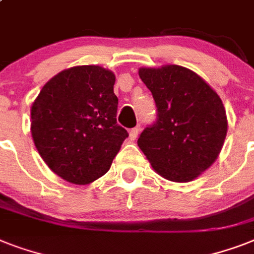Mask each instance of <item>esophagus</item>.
<instances>
[{
	"label": "esophagus",
	"mask_w": 254,
	"mask_h": 254,
	"mask_svg": "<svg viewBox=\"0 0 254 254\" xmlns=\"http://www.w3.org/2000/svg\"><path fill=\"white\" fill-rule=\"evenodd\" d=\"M138 133H139V127H133V129L129 130V138H130L131 141H134V139L138 137Z\"/></svg>",
	"instance_id": "1"
}]
</instances>
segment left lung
Instances as JSON below:
<instances>
[{"label": "left lung", "instance_id": "obj_1", "mask_svg": "<svg viewBox=\"0 0 254 254\" xmlns=\"http://www.w3.org/2000/svg\"><path fill=\"white\" fill-rule=\"evenodd\" d=\"M158 109L154 125L139 135V149L167 181L186 183L212 166L228 130L223 101L191 69L167 64L138 69Z\"/></svg>", "mask_w": 254, "mask_h": 254}]
</instances>
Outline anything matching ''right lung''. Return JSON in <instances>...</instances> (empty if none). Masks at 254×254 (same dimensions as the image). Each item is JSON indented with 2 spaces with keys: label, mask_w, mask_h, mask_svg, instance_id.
Masks as SVG:
<instances>
[{
  "label": "right lung",
  "mask_w": 254,
  "mask_h": 254,
  "mask_svg": "<svg viewBox=\"0 0 254 254\" xmlns=\"http://www.w3.org/2000/svg\"><path fill=\"white\" fill-rule=\"evenodd\" d=\"M115 81V73L100 65L71 67L50 79L31 105L34 145L69 183L103 177L127 137L116 119Z\"/></svg>",
  "instance_id": "1"
}]
</instances>
